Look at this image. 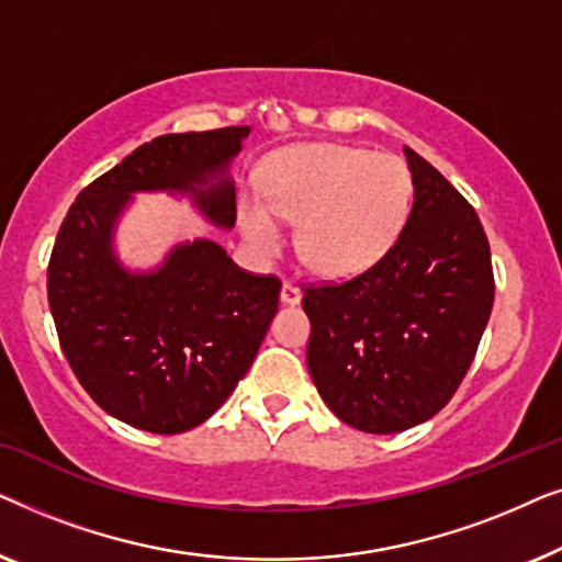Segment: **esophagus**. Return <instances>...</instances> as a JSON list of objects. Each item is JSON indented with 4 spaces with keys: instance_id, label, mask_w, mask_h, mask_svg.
I'll return each mask as SVG.
<instances>
[{
    "instance_id": "34e87169",
    "label": "esophagus",
    "mask_w": 562,
    "mask_h": 562,
    "mask_svg": "<svg viewBox=\"0 0 562 562\" xmlns=\"http://www.w3.org/2000/svg\"><path fill=\"white\" fill-rule=\"evenodd\" d=\"M281 302L283 304H299V302H302V291H299V286H294L291 281H283Z\"/></svg>"
}]
</instances>
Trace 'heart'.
<instances>
[{"mask_svg": "<svg viewBox=\"0 0 562 562\" xmlns=\"http://www.w3.org/2000/svg\"><path fill=\"white\" fill-rule=\"evenodd\" d=\"M260 194L240 199V227L252 248L273 256L283 243L279 220L299 222L304 263L342 279L368 271L391 250L409 217L414 183L391 153L304 143L268 160Z\"/></svg>", "mask_w": 562, "mask_h": 562, "instance_id": "b5f03b06", "label": "heart"}]
</instances>
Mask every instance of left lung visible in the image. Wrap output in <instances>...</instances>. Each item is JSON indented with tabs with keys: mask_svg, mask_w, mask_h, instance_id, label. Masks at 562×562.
<instances>
[{
	"mask_svg": "<svg viewBox=\"0 0 562 562\" xmlns=\"http://www.w3.org/2000/svg\"><path fill=\"white\" fill-rule=\"evenodd\" d=\"M414 204L391 250L340 283L306 286V363L345 425L404 432L435 417L471 368L494 306L488 237L468 199L404 148Z\"/></svg>",
	"mask_w": 562,
	"mask_h": 562,
	"instance_id": "1",
	"label": "left lung"
}]
</instances>
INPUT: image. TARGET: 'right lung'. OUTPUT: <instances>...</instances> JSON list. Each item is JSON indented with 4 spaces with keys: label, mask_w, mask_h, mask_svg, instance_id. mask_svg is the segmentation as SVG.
I'll return each instance as SVG.
<instances>
[{
    "label": "right lung",
    "mask_w": 562,
    "mask_h": 562,
    "mask_svg": "<svg viewBox=\"0 0 562 562\" xmlns=\"http://www.w3.org/2000/svg\"><path fill=\"white\" fill-rule=\"evenodd\" d=\"M250 127L160 135L91 181L58 229L48 304L64 356L106 414L156 435L210 419L248 373L281 281L233 263L212 240L176 245L150 273H130L112 229L135 191H179L220 227L237 217L227 166Z\"/></svg>",
    "instance_id": "right-lung-1"
}]
</instances>
